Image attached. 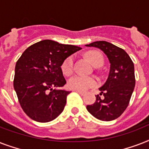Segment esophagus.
<instances>
[{"instance_id": "esophagus-1", "label": "esophagus", "mask_w": 149, "mask_h": 149, "mask_svg": "<svg viewBox=\"0 0 149 149\" xmlns=\"http://www.w3.org/2000/svg\"><path fill=\"white\" fill-rule=\"evenodd\" d=\"M76 91V92H77V93H79V94H80V95H84V92H82V91Z\"/></svg>"}]
</instances>
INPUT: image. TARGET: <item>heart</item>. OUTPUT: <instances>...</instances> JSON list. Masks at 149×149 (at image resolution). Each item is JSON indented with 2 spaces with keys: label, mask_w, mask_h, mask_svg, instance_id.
I'll return each instance as SVG.
<instances>
[{
  "label": "heart",
  "mask_w": 149,
  "mask_h": 149,
  "mask_svg": "<svg viewBox=\"0 0 149 149\" xmlns=\"http://www.w3.org/2000/svg\"><path fill=\"white\" fill-rule=\"evenodd\" d=\"M86 57L89 61L94 66L102 65L104 63V58L100 52L96 51L89 52L86 53ZM73 63L74 59L72 56H69L66 58L61 65L62 72L65 76H70L73 72ZM97 85L95 79L91 77H85L82 75H77L70 79L68 82L69 87L74 91H79L82 92L87 91Z\"/></svg>",
  "instance_id": "obj_1"
}]
</instances>
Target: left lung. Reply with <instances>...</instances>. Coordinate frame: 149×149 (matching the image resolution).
I'll list each match as a JSON object with an SVG mask.
<instances>
[{"mask_svg":"<svg viewBox=\"0 0 149 149\" xmlns=\"http://www.w3.org/2000/svg\"><path fill=\"white\" fill-rule=\"evenodd\" d=\"M88 47L100 49L108 58L110 71L105 84L100 87V95H96V101L87 105L86 109L94 118L104 121H111L119 118L129 104L135 86L134 63L122 49L105 41H97Z\"/></svg>","mask_w":149,"mask_h":149,"instance_id":"obj_1","label":"left lung"}]
</instances>
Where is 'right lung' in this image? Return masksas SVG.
<instances>
[{
    "mask_svg": "<svg viewBox=\"0 0 149 149\" xmlns=\"http://www.w3.org/2000/svg\"><path fill=\"white\" fill-rule=\"evenodd\" d=\"M80 49L46 39L22 53L15 65L14 88L22 108L31 119L49 122L63 112L70 91L58 89L66 84L61 65Z\"/></svg>",
    "mask_w": 149,
    "mask_h": 149,
    "instance_id": "add662e5",
    "label": "right lung"
}]
</instances>
